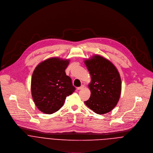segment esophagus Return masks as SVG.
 <instances>
[{
    "instance_id": "1",
    "label": "esophagus",
    "mask_w": 153,
    "mask_h": 153,
    "mask_svg": "<svg viewBox=\"0 0 153 153\" xmlns=\"http://www.w3.org/2000/svg\"><path fill=\"white\" fill-rule=\"evenodd\" d=\"M84 88V85H82L81 87H78V88H77V89L79 90H82V89H83Z\"/></svg>"
}]
</instances>
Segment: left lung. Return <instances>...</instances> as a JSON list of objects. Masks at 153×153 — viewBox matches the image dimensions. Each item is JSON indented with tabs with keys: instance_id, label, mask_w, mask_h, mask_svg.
Returning <instances> with one entry per match:
<instances>
[{
	"instance_id": "8db88e82",
	"label": "left lung",
	"mask_w": 153,
	"mask_h": 153,
	"mask_svg": "<svg viewBox=\"0 0 153 153\" xmlns=\"http://www.w3.org/2000/svg\"><path fill=\"white\" fill-rule=\"evenodd\" d=\"M84 62L91 76L88 85L90 97L85 104L97 114L110 112L117 105L121 94V79L117 68L110 60L97 54Z\"/></svg>"
}]
</instances>
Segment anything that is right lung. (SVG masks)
<instances>
[{"mask_svg": "<svg viewBox=\"0 0 153 153\" xmlns=\"http://www.w3.org/2000/svg\"><path fill=\"white\" fill-rule=\"evenodd\" d=\"M69 62V59L52 57L43 61L35 68L30 89L35 105L42 113L57 111L66 97L74 92L72 79L65 72Z\"/></svg>", "mask_w": 153, "mask_h": 153, "instance_id": "add662e5", "label": "right lung"}]
</instances>
